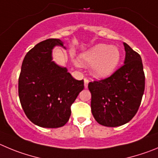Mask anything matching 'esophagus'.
I'll list each match as a JSON object with an SVG mask.
<instances>
[{"instance_id": "34e87169", "label": "esophagus", "mask_w": 158, "mask_h": 158, "mask_svg": "<svg viewBox=\"0 0 158 158\" xmlns=\"http://www.w3.org/2000/svg\"><path fill=\"white\" fill-rule=\"evenodd\" d=\"M89 80L87 78H85V79H84V86H85V88L88 87V83H89Z\"/></svg>"}]
</instances>
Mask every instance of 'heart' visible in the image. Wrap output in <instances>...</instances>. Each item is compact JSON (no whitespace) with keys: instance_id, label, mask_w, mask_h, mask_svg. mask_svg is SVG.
<instances>
[{"instance_id":"heart-1","label":"heart","mask_w":158,"mask_h":158,"mask_svg":"<svg viewBox=\"0 0 158 158\" xmlns=\"http://www.w3.org/2000/svg\"><path fill=\"white\" fill-rule=\"evenodd\" d=\"M120 52L114 46L97 44L81 56L84 65L92 64V73L97 77H107L118 65Z\"/></svg>"}]
</instances>
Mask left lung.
I'll return each instance as SVG.
<instances>
[{"label": "left lung", "mask_w": 158, "mask_h": 158, "mask_svg": "<svg viewBox=\"0 0 158 158\" xmlns=\"http://www.w3.org/2000/svg\"><path fill=\"white\" fill-rule=\"evenodd\" d=\"M125 64L111 76L89 82L91 110L102 126L117 127L129 122L137 113L145 89L140 55L124 43Z\"/></svg>", "instance_id": "8db88e82"}]
</instances>
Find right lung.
<instances>
[{"instance_id":"obj_1","label":"right lung","mask_w":158,"mask_h":158,"mask_svg":"<svg viewBox=\"0 0 158 158\" xmlns=\"http://www.w3.org/2000/svg\"><path fill=\"white\" fill-rule=\"evenodd\" d=\"M63 46L59 39H48L36 44L25 56L19 78V97L28 118L44 128L64 126L71 106L83 89L84 82L76 80L51 61V51Z\"/></svg>"}]
</instances>
